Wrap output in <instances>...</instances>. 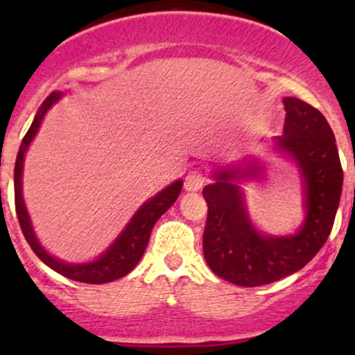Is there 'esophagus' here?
Listing matches in <instances>:
<instances>
[{"label": "esophagus", "instance_id": "esophagus-1", "mask_svg": "<svg viewBox=\"0 0 355 355\" xmlns=\"http://www.w3.org/2000/svg\"><path fill=\"white\" fill-rule=\"evenodd\" d=\"M204 184H206V175L200 170H192L191 173L185 177V189H187L189 192L199 191Z\"/></svg>", "mask_w": 355, "mask_h": 355}]
</instances>
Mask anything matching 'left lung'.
I'll return each mask as SVG.
<instances>
[{"label":"left lung","instance_id":"1","mask_svg":"<svg viewBox=\"0 0 355 355\" xmlns=\"http://www.w3.org/2000/svg\"><path fill=\"white\" fill-rule=\"evenodd\" d=\"M284 105V134L275 144L293 157L302 177L306 220L299 232L270 237L254 228L239 185L261 177L263 168L254 161L220 168L202 191L207 202L204 259L214 275L241 287L273 284L306 266L327 242L342 196L343 170L327 118L297 98H285Z\"/></svg>","mask_w":355,"mask_h":355}]
</instances>
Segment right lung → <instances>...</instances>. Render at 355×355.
<instances>
[{
  "mask_svg": "<svg viewBox=\"0 0 355 355\" xmlns=\"http://www.w3.org/2000/svg\"><path fill=\"white\" fill-rule=\"evenodd\" d=\"M60 98H62V92H51V94L44 99L41 108H39L37 113H35L34 121H32L31 128H28L27 134H25L22 146H20L19 149V155H17L15 177H13V180H15L17 216H19V223L24 232L25 241H27L28 245L32 247L35 256H37L42 263L48 264L51 270H55L56 273L63 275V277L70 278V280L82 282V284H108V282L118 280V278L125 277V275H128L135 266H137L142 254H144L146 247H148L153 227H155L156 221L159 220L161 214L166 213V211L171 207V204H173L178 196H180L184 182L182 180L173 182V184L168 185L166 189H163L159 194H156L155 198L142 204V206L139 207L137 213L134 214V218L128 221L125 230L118 235L116 241L106 249V252H103L101 256H99L96 261H92V263L68 264V263H63V261L56 259V257L49 256V254L44 250V247L39 244L37 237H35L34 230H32L31 218H28L27 209H25L24 198H22V170H24V156H25V151H27L28 144L32 142L34 135L37 134L44 114L48 113V110L51 108Z\"/></svg>",
  "mask_w": 355,
  "mask_h": 355,
  "instance_id": "1",
  "label": "right lung"
}]
</instances>
